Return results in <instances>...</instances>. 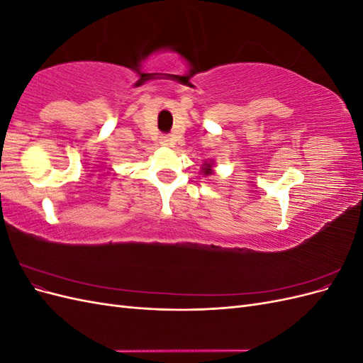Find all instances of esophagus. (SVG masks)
<instances>
[{"label":"esophagus","mask_w":363,"mask_h":363,"mask_svg":"<svg viewBox=\"0 0 363 363\" xmlns=\"http://www.w3.org/2000/svg\"><path fill=\"white\" fill-rule=\"evenodd\" d=\"M160 144L164 147H171L172 145V139L169 136H162L160 138Z\"/></svg>","instance_id":"1"}]
</instances>
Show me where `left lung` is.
I'll use <instances>...</instances> for the list:
<instances>
[{
    "label": "left lung",
    "instance_id": "1",
    "mask_svg": "<svg viewBox=\"0 0 363 363\" xmlns=\"http://www.w3.org/2000/svg\"><path fill=\"white\" fill-rule=\"evenodd\" d=\"M212 167H213V163H212V162H206V163H203L201 172H203L204 175H211V174H213V169H212Z\"/></svg>",
    "mask_w": 363,
    "mask_h": 363
}]
</instances>
